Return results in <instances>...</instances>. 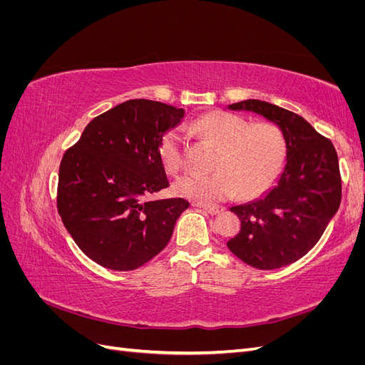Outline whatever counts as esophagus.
Segmentation results:
<instances>
[{"instance_id":"esophagus-1","label":"esophagus","mask_w":365,"mask_h":365,"mask_svg":"<svg viewBox=\"0 0 365 365\" xmlns=\"http://www.w3.org/2000/svg\"><path fill=\"white\" fill-rule=\"evenodd\" d=\"M200 207L208 215H217L220 210H222L220 207H215V205H200Z\"/></svg>"}]
</instances>
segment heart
<instances>
[{"label":"heart","mask_w":365,"mask_h":365,"mask_svg":"<svg viewBox=\"0 0 365 365\" xmlns=\"http://www.w3.org/2000/svg\"><path fill=\"white\" fill-rule=\"evenodd\" d=\"M193 130L216 146L208 175L187 173L175 182V193L200 204L224 201L235 193L254 197L277 178L286 157L282 129L271 121L248 123L239 115L213 111L193 121ZM164 169L175 175L182 169L184 140L178 130L165 132L160 141Z\"/></svg>","instance_id":"heart-1"}]
</instances>
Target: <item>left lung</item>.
<instances>
[{
	"mask_svg": "<svg viewBox=\"0 0 365 365\" xmlns=\"http://www.w3.org/2000/svg\"><path fill=\"white\" fill-rule=\"evenodd\" d=\"M277 125L286 140V163L268 192L230 210L240 231L227 242L230 251L257 269H275L302 259L323 236L341 204V175L332 141L298 114L248 98L228 105Z\"/></svg>",
	"mask_w": 365,
	"mask_h": 365,
	"instance_id": "1",
	"label": "left lung"
}]
</instances>
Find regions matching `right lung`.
Wrapping results in <instances>:
<instances>
[{
	"label": "right lung",
	"instance_id": "1",
	"mask_svg": "<svg viewBox=\"0 0 365 365\" xmlns=\"http://www.w3.org/2000/svg\"><path fill=\"white\" fill-rule=\"evenodd\" d=\"M182 117V108L134 98L93 118L63 153L58 212L77 247L96 263L132 271L169 244L189 202L148 197L169 187L160 141Z\"/></svg>",
	"mask_w": 365,
	"mask_h": 365
}]
</instances>
